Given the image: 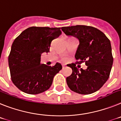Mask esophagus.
<instances>
[{
    "label": "esophagus",
    "instance_id": "esophagus-1",
    "mask_svg": "<svg viewBox=\"0 0 121 121\" xmlns=\"http://www.w3.org/2000/svg\"><path fill=\"white\" fill-rule=\"evenodd\" d=\"M62 68H63V69H65V66H62Z\"/></svg>",
    "mask_w": 121,
    "mask_h": 121
}]
</instances>
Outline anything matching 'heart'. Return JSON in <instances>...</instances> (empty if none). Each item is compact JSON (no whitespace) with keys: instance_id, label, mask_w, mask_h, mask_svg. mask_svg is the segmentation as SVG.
<instances>
[{"instance_id":"obj_1","label":"heart","mask_w":121,"mask_h":121,"mask_svg":"<svg viewBox=\"0 0 121 121\" xmlns=\"http://www.w3.org/2000/svg\"><path fill=\"white\" fill-rule=\"evenodd\" d=\"M68 58L66 57V56H62L61 58V60L63 62H66L68 61Z\"/></svg>"}]
</instances>
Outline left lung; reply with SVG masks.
<instances>
[{
  "mask_svg": "<svg viewBox=\"0 0 121 121\" xmlns=\"http://www.w3.org/2000/svg\"><path fill=\"white\" fill-rule=\"evenodd\" d=\"M67 36L78 39L80 44L75 53L76 62L69 65L72 73L66 78L69 88L81 94L98 91L108 79L113 63L110 41L102 31L86 26L62 27ZM85 63L87 69L79 71L76 65Z\"/></svg>",
  "mask_w": 121,
  "mask_h": 121,
  "instance_id": "obj_1",
  "label": "left lung"
}]
</instances>
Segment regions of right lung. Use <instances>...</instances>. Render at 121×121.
<instances>
[{
    "label": "right lung",
    "instance_id": "add662e5",
    "mask_svg": "<svg viewBox=\"0 0 121 121\" xmlns=\"http://www.w3.org/2000/svg\"><path fill=\"white\" fill-rule=\"evenodd\" d=\"M61 28L31 27L14 39L8 56L13 83L19 90L29 94L44 92L52 85L54 76L62 69L41 64V55L49 52L52 40L61 35Z\"/></svg>",
    "mask_w": 121,
    "mask_h": 121
}]
</instances>
